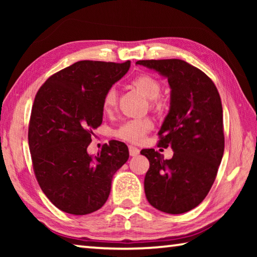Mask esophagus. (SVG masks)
Masks as SVG:
<instances>
[{"label":"esophagus","mask_w":257,"mask_h":257,"mask_svg":"<svg viewBox=\"0 0 257 257\" xmlns=\"http://www.w3.org/2000/svg\"><path fill=\"white\" fill-rule=\"evenodd\" d=\"M129 154H130V156H137L139 154V150L137 149V147L129 145Z\"/></svg>","instance_id":"34e87169"}]
</instances>
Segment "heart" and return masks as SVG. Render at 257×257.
<instances>
[{
	"instance_id": "heart-1",
	"label": "heart",
	"mask_w": 257,
	"mask_h": 257,
	"mask_svg": "<svg viewBox=\"0 0 257 257\" xmlns=\"http://www.w3.org/2000/svg\"><path fill=\"white\" fill-rule=\"evenodd\" d=\"M133 85L138 90L145 95L149 99H155L161 93V84L149 75H142L135 78L133 80ZM116 90L114 88H110L104 94L102 107L103 111L110 113L116 105ZM152 121L150 119H134L129 120L120 125L115 130V136L123 141L130 143H139L145 138L147 133L152 129Z\"/></svg>"
}]
</instances>
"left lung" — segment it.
<instances>
[{"label": "left lung", "mask_w": 257, "mask_h": 257, "mask_svg": "<svg viewBox=\"0 0 257 257\" xmlns=\"http://www.w3.org/2000/svg\"><path fill=\"white\" fill-rule=\"evenodd\" d=\"M168 78L170 110L159 132V145L170 146L164 160L154 149L142 150L150 161L144 180L149 203L169 214H181L203 202L215 180L224 152L223 112L216 87L205 73L179 59L141 60Z\"/></svg>", "instance_id": "8db88e82"}]
</instances>
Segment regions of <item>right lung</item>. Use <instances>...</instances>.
<instances>
[{
	"label": "right lung",
	"mask_w": 257,
	"mask_h": 257,
	"mask_svg": "<svg viewBox=\"0 0 257 257\" xmlns=\"http://www.w3.org/2000/svg\"><path fill=\"white\" fill-rule=\"evenodd\" d=\"M130 68L78 61L54 73L36 94L28 129L33 168L43 193L73 215L97 211L107 201L114 173L127 162V145L111 141L97 155L87 147L103 119L104 94Z\"/></svg>",
	"instance_id": "add662e5"
}]
</instances>
